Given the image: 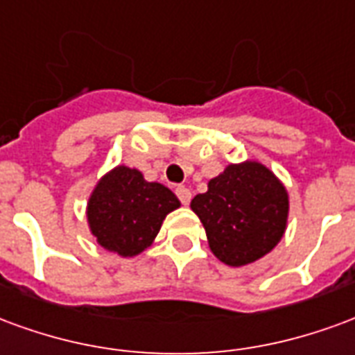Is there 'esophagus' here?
I'll list each match as a JSON object with an SVG mask.
<instances>
[{
	"label": "esophagus",
	"mask_w": 355,
	"mask_h": 355,
	"mask_svg": "<svg viewBox=\"0 0 355 355\" xmlns=\"http://www.w3.org/2000/svg\"><path fill=\"white\" fill-rule=\"evenodd\" d=\"M175 195L180 196V200L183 204L191 202V191H189L187 187H183V185H180V187L175 189Z\"/></svg>",
	"instance_id": "1"
}]
</instances>
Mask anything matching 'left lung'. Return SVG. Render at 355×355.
<instances>
[{"label": "left lung", "mask_w": 355, "mask_h": 355, "mask_svg": "<svg viewBox=\"0 0 355 355\" xmlns=\"http://www.w3.org/2000/svg\"><path fill=\"white\" fill-rule=\"evenodd\" d=\"M208 245L229 266H245L280 244L289 217L286 185L259 160L229 164L191 200Z\"/></svg>", "instance_id": "1"}]
</instances>
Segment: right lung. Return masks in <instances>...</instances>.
<instances>
[{"label":"right lung","instance_id":"1","mask_svg":"<svg viewBox=\"0 0 355 355\" xmlns=\"http://www.w3.org/2000/svg\"><path fill=\"white\" fill-rule=\"evenodd\" d=\"M181 206L159 181H147L136 168H111L92 189L87 223L96 244L121 257H136L155 242L162 221Z\"/></svg>","mask_w":355,"mask_h":355}]
</instances>
